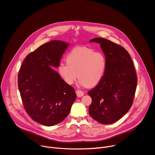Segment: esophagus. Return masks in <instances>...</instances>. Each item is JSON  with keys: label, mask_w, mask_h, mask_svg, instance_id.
Listing matches in <instances>:
<instances>
[{"label": "esophagus", "mask_w": 155, "mask_h": 155, "mask_svg": "<svg viewBox=\"0 0 155 155\" xmlns=\"http://www.w3.org/2000/svg\"><path fill=\"white\" fill-rule=\"evenodd\" d=\"M76 95L78 96V97H81L84 95V92L81 90H76Z\"/></svg>", "instance_id": "1"}]
</instances>
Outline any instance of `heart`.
Segmentation results:
<instances>
[{
    "mask_svg": "<svg viewBox=\"0 0 155 155\" xmlns=\"http://www.w3.org/2000/svg\"><path fill=\"white\" fill-rule=\"evenodd\" d=\"M67 63H60L58 71L67 84H72L77 77L79 83L93 87L103 78L107 68L106 55L86 46H78L66 57Z\"/></svg>",
    "mask_w": 155,
    "mask_h": 155,
    "instance_id": "obj_1",
    "label": "heart"
}]
</instances>
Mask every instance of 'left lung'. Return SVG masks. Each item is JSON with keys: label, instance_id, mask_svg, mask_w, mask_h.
Listing matches in <instances>:
<instances>
[{"label": "left lung", "instance_id": "left-lung-1", "mask_svg": "<svg viewBox=\"0 0 155 155\" xmlns=\"http://www.w3.org/2000/svg\"><path fill=\"white\" fill-rule=\"evenodd\" d=\"M90 42L101 44L107 68L101 82L88 92L92 99L89 114L102 124H110L121 119L132 107L137 74L130 56L123 46L101 38Z\"/></svg>", "mask_w": 155, "mask_h": 155}]
</instances>
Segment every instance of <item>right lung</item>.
Listing matches in <instances>:
<instances>
[{
  "mask_svg": "<svg viewBox=\"0 0 155 155\" xmlns=\"http://www.w3.org/2000/svg\"><path fill=\"white\" fill-rule=\"evenodd\" d=\"M69 43L51 41L29 53L18 75L23 105L34 121L53 126L69 115L76 94L51 67H58Z\"/></svg>",
  "mask_w": 155,
  "mask_h": 155,
  "instance_id": "add662e5",
  "label": "right lung"
}]
</instances>
